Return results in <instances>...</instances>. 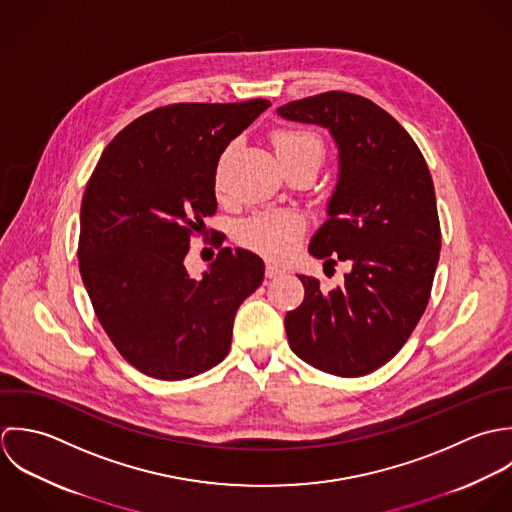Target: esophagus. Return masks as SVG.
<instances>
[{
  "label": "esophagus",
  "instance_id": "34e87169",
  "mask_svg": "<svg viewBox=\"0 0 512 512\" xmlns=\"http://www.w3.org/2000/svg\"><path fill=\"white\" fill-rule=\"evenodd\" d=\"M265 275H267L269 279H275V277L283 275V269H281V267H277V265H273V263H267V267H265Z\"/></svg>",
  "mask_w": 512,
  "mask_h": 512
}]
</instances>
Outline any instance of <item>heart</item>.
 <instances>
[{
    "instance_id": "heart-1",
    "label": "heart",
    "mask_w": 512,
    "mask_h": 512,
    "mask_svg": "<svg viewBox=\"0 0 512 512\" xmlns=\"http://www.w3.org/2000/svg\"><path fill=\"white\" fill-rule=\"evenodd\" d=\"M277 158L283 162L297 158H314L322 162L324 144L322 140L307 130H279L273 136ZM231 156V148L221 154L215 170V186H223V170ZM305 233V221L293 211H261L247 217L237 227V241L273 261L291 257Z\"/></svg>"
}]
</instances>
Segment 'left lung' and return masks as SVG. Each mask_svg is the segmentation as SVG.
<instances>
[{"mask_svg":"<svg viewBox=\"0 0 512 512\" xmlns=\"http://www.w3.org/2000/svg\"><path fill=\"white\" fill-rule=\"evenodd\" d=\"M277 112L328 128L338 146L328 219L308 251L352 265L328 293L299 275L305 301L285 316L291 350L326 374L366 376L402 350L429 303L441 249L429 168L406 128L364 97L330 91Z\"/></svg>","mask_w":512,"mask_h":512,"instance_id":"8db88e82","label":"left lung"}]
</instances>
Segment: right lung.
I'll list each match as a JSON object with an SVG mask.
<instances>
[{"instance_id":"add662e5","label":"right lung","mask_w":512,"mask_h":512,"mask_svg":"<svg viewBox=\"0 0 512 512\" xmlns=\"http://www.w3.org/2000/svg\"><path fill=\"white\" fill-rule=\"evenodd\" d=\"M269 106L253 99L150 110L110 140L87 184L81 277L104 332L146 376L176 382L217 366L237 308L263 283L261 257L223 241L200 279L184 259L217 209L219 156Z\"/></svg>"}]
</instances>
